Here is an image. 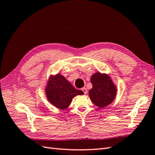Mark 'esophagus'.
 Instances as JSON below:
<instances>
[{
	"label": "esophagus",
	"instance_id": "esophagus-1",
	"mask_svg": "<svg viewBox=\"0 0 155 155\" xmlns=\"http://www.w3.org/2000/svg\"><path fill=\"white\" fill-rule=\"evenodd\" d=\"M81 90H82V91L83 92V93L85 94L87 93V89L86 88H83L81 89Z\"/></svg>",
	"mask_w": 155,
	"mask_h": 155
}]
</instances>
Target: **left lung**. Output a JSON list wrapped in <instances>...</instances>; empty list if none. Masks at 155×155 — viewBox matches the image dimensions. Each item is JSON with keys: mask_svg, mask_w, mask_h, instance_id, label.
<instances>
[{"mask_svg": "<svg viewBox=\"0 0 155 155\" xmlns=\"http://www.w3.org/2000/svg\"><path fill=\"white\" fill-rule=\"evenodd\" d=\"M92 88L89 97L95 105L104 108L113 101L116 95V87L108 74L96 72L91 79Z\"/></svg>", "mask_w": 155, "mask_h": 155, "instance_id": "1", "label": "left lung"}]
</instances>
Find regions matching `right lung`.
Instances as JSON below:
<instances>
[{
	"label": "right lung",
	"mask_w": 155,
	"mask_h": 155,
	"mask_svg": "<svg viewBox=\"0 0 155 155\" xmlns=\"http://www.w3.org/2000/svg\"><path fill=\"white\" fill-rule=\"evenodd\" d=\"M45 93L50 104L61 110L67 109L74 97L83 94L82 91L75 88L59 74L50 76L45 88Z\"/></svg>",
	"instance_id": "add662e5"
}]
</instances>
